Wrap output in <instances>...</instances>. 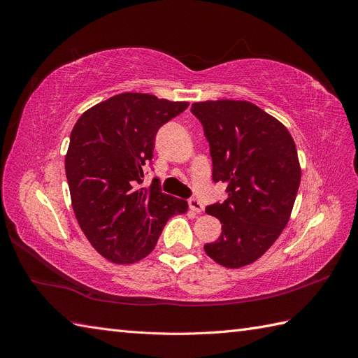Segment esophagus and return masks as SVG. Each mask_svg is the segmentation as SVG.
<instances>
[{
  "label": "esophagus",
  "instance_id": "obj_1",
  "mask_svg": "<svg viewBox=\"0 0 358 358\" xmlns=\"http://www.w3.org/2000/svg\"><path fill=\"white\" fill-rule=\"evenodd\" d=\"M188 204H189V209H191L192 212H196V213H201L203 209H204L203 203H201L199 199H189V200H188Z\"/></svg>",
  "mask_w": 358,
  "mask_h": 358
}]
</instances>
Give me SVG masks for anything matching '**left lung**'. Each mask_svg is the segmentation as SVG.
<instances>
[{
    "mask_svg": "<svg viewBox=\"0 0 358 358\" xmlns=\"http://www.w3.org/2000/svg\"><path fill=\"white\" fill-rule=\"evenodd\" d=\"M191 112L209 140L213 180L229 192L206 208L221 221L222 233L204 251L227 268L248 266L289 221L301 178L296 143L282 122L251 101H199Z\"/></svg>",
    "mask_w": 358,
    "mask_h": 358,
    "instance_id": "8db88e82",
    "label": "left lung"
}]
</instances>
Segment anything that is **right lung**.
<instances>
[{"label":"right lung","mask_w":358,"mask_h":358,"mask_svg":"<svg viewBox=\"0 0 358 358\" xmlns=\"http://www.w3.org/2000/svg\"><path fill=\"white\" fill-rule=\"evenodd\" d=\"M189 106L142 92H122L86 110L73 127L66 155L71 206L86 239L116 264L152 252L166 222L188 203L142 187L155 136Z\"/></svg>","instance_id":"right-lung-1"}]
</instances>
